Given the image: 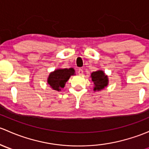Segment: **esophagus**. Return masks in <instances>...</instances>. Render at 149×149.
<instances>
[{"mask_svg": "<svg viewBox=\"0 0 149 149\" xmlns=\"http://www.w3.org/2000/svg\"><path fill=\"white\" fill-rule=\"evenodd\" d=\"M78 73H79V75H80V76H82V75L84 74V70H82V69L79 68V70H78Z\"/></svg>", "mask_w": 149, "mask_h": 149, "instance_id": "esophagus-1", "label": "esophagus"}]
</instances>
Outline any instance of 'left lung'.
Wrapping results in <instances>:
<instances>
[{
	"instance_id": "1",
	"label": "left lung",
	"mask_w": 149,
	"mask_h": 149,
	"mask_svg": "<svg viewBox=\"0 0 149 149\" xmlns=\"http://www.w3.org/2000/svg\"><path fill=\"white\" fill-rule=\"evenodd\" d=\"M91 81L94 83V91H101L107 87L109 84L108 76L102 70H98L91 73Z\"/></svg>"
}]
</instances>
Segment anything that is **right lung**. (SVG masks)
Returning a JSON list of instances; mask_svg holds the SVG:
<instances>
[{"mask_svg": "<svg viewBox=\"0 0 149 149\" xmlns=\"http://www.w3.org/2000/svg\"><path fill=\"white\" fill-rule=\"evenodd\" d=\"M73 75H76V73L73 68L55 69L54 71L49 73L47 82L52 89L60 91L64 88L70 76Z\"/></svg>", "mask_w": 149, "mask_h": 149, "instance_id": "1", "label": "right lung"}]
</instances>
